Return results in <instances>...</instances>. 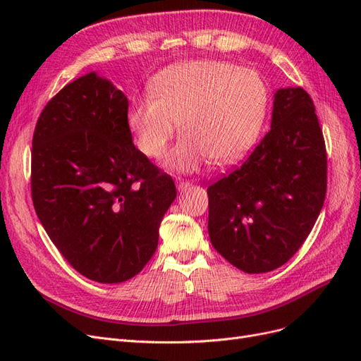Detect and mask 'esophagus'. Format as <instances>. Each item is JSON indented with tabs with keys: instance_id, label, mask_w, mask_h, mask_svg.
<instances>
[{
	"instance_id": "obj_1",
	"label": "esophagus",
	"mask_w": 361,
	"mask_h": 361,
	"mask_svg": "<svg viewBox=\"0 0 361 361\" xmlns=\"http://www.w3.org/2000/svg\"><path fill=\"white\" fill-rule=\"evenodd\" d=\"M190 180H183V179H178L176 180V187H178V190L179 191H183V190H187L188 187H190Z\"/></svg>"
}]
</instances>
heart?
Wrapping results in <instances>:
<instances>
[{
    "instance_id": "1",
    "label": "heart",
    "mask_w": 361,
    "mask_h": 361,
    "mask_svg": "<svg viewBox=\"0 0 361 361\" xmlns=\"http://www.w3.org/2000/svg\"><path fill=\"white\" fill-rule=\"evenodd\" d=\"M150 96L135 97L128 125L138 149L161 158L179 129L183 135L167 159L179 171H192L211 158L231 164L253 146L269 105L267 81L253 69L218 60H195L161 71Z\"/></svg>"
}]
</instances>
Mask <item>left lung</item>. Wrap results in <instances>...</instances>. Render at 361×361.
I'll return each instance as SVG.
<instances>
[{"mask_svg": "<svg viewBox=\"0 0 361 361\" xmlns=\"http://www.w3.org/2000/svg\"><path fill=\"white\" fill-rule=\"evenodd\" d=\"M325 192L326 149L314 104L302 87L280 89L268 134L207 187L211 243L244 272L276 269L309 236Z\"/></svg>", "mask_w": 361, "mask_h": 361, "instance_id": "8db88e82", "label": "left lung"}]
</instances>
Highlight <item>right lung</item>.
Instances as JSON below:
<instances>
[{
  "mask_svg": "<svg viewBox=\"0 0 361 361\" xmlns=\"http://www.w3.org/2000/svg\"><path fill=\"white\" fill-rule=\"evenodd\" d=\"M128 106L90 72L51 97L32 134L39 220L69 265L99 283L126 281L146 267L176 197L170 174L134 146Z\"/></svg>",
  "mask_w": 361,
  "mask_h": 361,
  "instance_id": "add662e5",
  "label": "right lung"
}]
</instances>
